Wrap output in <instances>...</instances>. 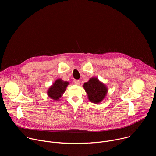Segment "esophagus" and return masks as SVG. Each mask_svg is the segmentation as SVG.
<instances>
[{
    "instance_id": "1",
    "label": "esophagus",
    "mask_w": 156,
    "mask_h": 156,
    "mask_svg": "<svg viewBox=\"0 0 156 156\" xmlns=\"http://www.w3.org/2000/svg\"><path fill=\"white\" fill-rule=\"evenodd\" d=\"M73 82H74V83H75V84H79L80 81L79 80H73Z\"/></svg>"
}]
</instances>
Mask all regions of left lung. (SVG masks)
Segmentation results:
<instances>
[{
	"mask_svg": "<svg viewBox=\"0 0 156 156\" xmlns=\"http://www.w3.org/2000/svg\"><path fill=\"white\" fill-rule=\"evenodd\" d=\"M84 90L88 95L90 101L94 103L100 102L107 94V87L101 83L98 79L91 78L83 85Z\"/></svg>",
	"mask_w": 156,
	"mask_h": 156,
	"instance_id": "8db88e82",
	"label": "left lung"
}]
</instances>
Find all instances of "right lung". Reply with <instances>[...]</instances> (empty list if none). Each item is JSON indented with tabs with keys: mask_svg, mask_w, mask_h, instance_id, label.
<instances>
[{
	"mask_svg": "<svg viewBox=\"0 0 156 156\" xmlns=\"http://www.w3.org/2000/svg\"><path fill=\"white\" fill-rule=\"evenodd\" d=\"M67 81H63L61 79L57 80L48 90V96L54 100H58L65 91V88L68 86Z\"/></svg>",
	"mask_w": 156,
	"mask_h": 156,
	"instance_id": "obj_1",
	"label": "right lung"
}]
</instances>
